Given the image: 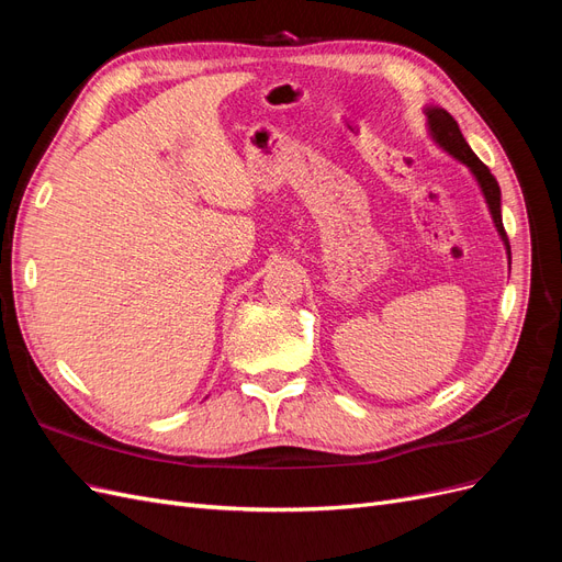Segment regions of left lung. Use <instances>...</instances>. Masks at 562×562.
<instances>
[{"instance_id": "1", "label": "left lung", "mask_w": 562, "mask_h": 562, "mask_svg": "<svg viewBox=\"0 0 562 562\" xmlns=\"http://www.w3.org/2000/svg\"><path fill=\"white\" fill-rule=\"evenodd\" d=\"M424 112H427V126H429V135L434 138V143L440 149H446L452 159L469 166V171L473 173L475 182H479L481 192L485 196V203H487L490 215H492V223H495V227L502 236V241L506 246L508 258H512V246H508L506 232H504V225H502V192H499V184H497L495 176H492L490 168L479 157H475V151L464 140L462 131H459V124L454 122L448 110L429 105V108H424Z\"/></svg>"}]
</instances>
